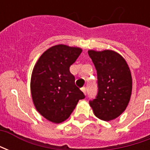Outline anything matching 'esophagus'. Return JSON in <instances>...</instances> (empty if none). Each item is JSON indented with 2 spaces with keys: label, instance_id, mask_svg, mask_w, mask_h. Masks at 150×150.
I'll return each mask as SVG.
<instances>
[{
  "label": "esophagus",
  "instance_id": "obj_1",
  "mask_svg": "<svg viewBox=\"0 0 150 150\" xmlns=\"http://www.w3.org/2000/svg\"><path fill=\"white\" fill-rule=\"evenodd\" d=\"M81 90H82V91H83V93L86 95V93H87V92H86V91H87V88H82Z\"/></svg>",
  "mask_w": 150,
  "mask_h": 150
}]
</instances>
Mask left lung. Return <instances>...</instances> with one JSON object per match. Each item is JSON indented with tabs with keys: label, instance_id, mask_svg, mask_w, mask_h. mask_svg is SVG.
<instances>
[{
	"label": "left lung",
	"instance_id": "obj_1",
	"mask_svg": "<svg viewBox=\"0 0 150 150\" xmlns=\"http://www.w3.org/2000/svg\"><path fill=\"white\" fill-rule=\"evenodd\" d=\"M97 71L98 92L89 104L94 114L109 121L125 110L132 93V75L127 62L115 51H88Z\"/></svg>",
	"mask_w": 150,
	"mask_h": 150
}]
</instances>
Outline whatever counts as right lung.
<instances>
[{
  "label": "right lung",
  "mask_w": 150,
  "mask_h": 150,
  "mask_svg": "<svg viewBox=\"0 0 150 150\" xmlns=\"http://www.w3.org/2000/svg\"><path fill=\"white\" fill-rule=\"evenodd\" d=\"M81 52L78 47L57 45L43 53L34 66L30 82L34 106L51 122L64 121L79 100L85 98L70 72Z\"/></svg>",
  "instance_id": "right-lung-1"
}]
</instances>
